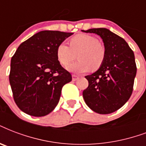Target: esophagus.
Masks as SVG:
<instances>
[{
	"mask_svg": "<svg viewBox=\"0 0 146 146\" xmlns=\"http://www.w3.org/2000/svg\"><path fill=\"white\" fill-rule=\"evenodd\" d=\"M72 77H73V81H76V80H77L78 79H79V76L76 75H73L72 76Z\"/></svg>",
	"mask_w": 146,
	"mask_h": 146,
	"instance_id": "1",
	"label": "esophagus"
}]
</instances>
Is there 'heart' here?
Returning <instances> with one entry per match:
<instances>
[{
    "label": "heart",
    "instance_id": "heart-1",
    "mask_svg": "<svg viewBox=\"0 0 146 146\" xmlns=\"http://www.w3.org/2000/svg\"><path fill=\"white\" fill-rule=\"evenodd\" d=\"M78 54L79 60L71 63L67 70L76 73H86L91 69L98 70L106 57V48L95 36L77 34L70 40V46L61 43L56 48V57L61 65L67 66Z\"/></svg>",
    "mask_w": 146,
    "mask_h": 146
}]
</instances>
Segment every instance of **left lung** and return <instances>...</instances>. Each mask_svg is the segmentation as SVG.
Returning <instances> with one entry per match:
<instances>
[{"label": "left lung", "mask_w": 146, "mask_h": 146, "mask_svg": "<svg viewBox=\"0 0 146 146\" xmlns=\"http://www.w3.org/2000/svg\"><path fill=\"white\" fill-rule=\"evenodd\" d=\"M82 31L100 36L106 48L103 65L85 76L89 86L83 90V99L96 113L110 114L122 107L132 95L137 70L134 53L124 39L108 29Z\"/></svg>", "instance_id": "1"}]
</instances>
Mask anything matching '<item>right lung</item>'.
Returning a JSON list of instances; mask_svg holds the SVG:
<instances>
[{
    "label": "right lung",
    "instance_id": "1",
    "mask_svg": "<svg viewBox=\"0 0 146 146\" xmlns=\"http://www.w3.org/2000/svg\"><path fill=\"white\" fill-rule=\"evenodd\" d=\"M73 33L43 31L21 43L11 58L9 81L21 111L44 116L58 104L62 88L72 76L56 57L59 44Z\"/></svg>",
    "mask_w": 146,
    "mask_h": 146
}]
</instances>
